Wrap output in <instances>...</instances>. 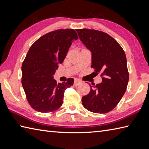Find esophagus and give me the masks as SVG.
I'll list each match as a JSON object with an SVG mask.
<instances>
[{
  "mask_svg": "<svg viewBox=\"0 0 149 149\" xmlns=\"http://www.w3.org/2000/svg\"><path fill=\"white\" fill-rule=\"evenodd\" d=\"M82 83V81L79 79H75V81H74V86H78L79 84H80L81 83Z\"/></svg>",
  "mask_w": 149,
  "mask_h": 149,
  "instance_id": "1",
  "label": "esophagus"
}]
</instances>
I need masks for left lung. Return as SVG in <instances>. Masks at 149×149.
Wrapping results in <instances>:
<instances>
[{
  "mask_svg": "<svg viewBox=\"0 0 149 149\" xmlns=\"http://www.w3.org/2000/svg\"><path fill=\"white\" fill-rule=\"evenodd\" d=\"M81 41L92 55L91 68L101 72L102 83L91 86L82 98L83 106L95 113H106L118 104L127 89L129 72L122 47L109 34L94 29H77Z\"/></svg>",
  "mask_w": 149,
  "mask_h": 149,
  "instance_id": "obj_1",
  "label": "left lung"
}]
</instances>
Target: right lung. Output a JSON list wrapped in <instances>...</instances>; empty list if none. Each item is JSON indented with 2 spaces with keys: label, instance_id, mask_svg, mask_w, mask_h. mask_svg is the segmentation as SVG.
Wrapping results in <instances>:
<instances>
[{
  "label": "right lung",
  "instance_id": "1",
  "mask_svg": "<svg viewBox=\"0 0 149 149\" xmlns=\"http://www.w3.org/2000/svg\"><path fill=\"white\" fill-rule=\"evenodd\" d=\"M77 39L74 29H58L44 34L30 47L22 65V84L34 110L50 113L61 106L65 91L73 86L74 79L58 84L53 75Z\"/></svg>",
  "mask_w": 149,
  "mask_h": 149
}]
</instances>
